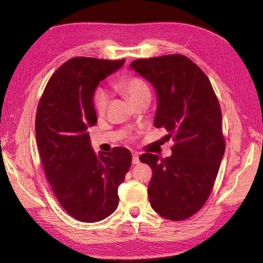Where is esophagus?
Segmentation results:
<instances>
[{
  "label": "esophagus",
  "mask_w": 263,
  "mask_h": 263,
  "mask_svg": "<svg viewBox=\"0 0 263 263\" xmlns=\"http://www.w3.org/2000/svg\"><path fill=\"white\" fill-rule=\"evenodd\" d=\"M139 163V155L137 153L133 154V164H138Z\"/></svg>",
  "instance_id": "obj_1"
}]
</instances>
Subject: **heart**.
I'll return each mask as SVG.
<instances>
[{
	"label": "heart",
	"mask_w": 263,
	"mask_h": 263,
	"mask_svg": "<svg viewBox=\"0 0 263 263\" xmlns=\"http://www.w3.org/2000/svg\"><path fill=\"white\" fill-rule=\"evenodd\" d=\"M119 91H122L132 103L140 100L141 98L150 95V90L147 83L140 78L134 77L126 79L116 85ZM109 102L108 92L104 89H99L94 97V106L99 114H104Z\"/></svg>",
	"instance_id": "heart-1"
}]
</instances>
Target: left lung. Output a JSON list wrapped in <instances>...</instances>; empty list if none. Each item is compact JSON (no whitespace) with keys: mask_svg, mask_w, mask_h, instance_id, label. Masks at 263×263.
Instances as JSON below:
<instances>
[{"mask_svg":"<svg viewBox=\"0 0 263 263\" xmlns=\"http://www.w3.org/2000/svg\"><path fill=\"white\" fill-rule=\"evenodd\" d=\"M129 67L153 84L154 125L174 141L170 157H139L153 169L151 208L170 220L186 219L208 201L225 153L219 103L209 78L185 55L137 59Z\"/></svg>","mask_w":263,"mask_h":263,"instance_id":"1","label":"left lung"}]
</instances>
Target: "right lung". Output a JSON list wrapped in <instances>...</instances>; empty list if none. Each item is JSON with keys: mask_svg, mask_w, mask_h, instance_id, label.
Wrapping results in <instances>:
<instances>
[{"mask_svg": "<svg viewBox=\"0 0 263 263\" xmlns=\"http://www.w3.org/2000/svg\"><path fill=\"white\" fill-rule=\"evenodd\" d=\"M125 59L76 57L49 79L36 114V140L46 178L65 211L83 222L108 217L118 206L117 189L132 163L127 148L99 156L89 127L98 122L94 92Z\"/></svg>", "mask_w": 263, "mask_h": 263, "instance_id": "obj_1", "label": "right lung"}]
</instances>
